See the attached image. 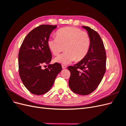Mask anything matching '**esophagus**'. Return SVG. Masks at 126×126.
Returning <instances> with one entry per match:
<instances>
[{
    "mask_svg": "<svg viewBox=\"0 0 126 126\" xmlns=\"http://www.w3.org/2000/svg\"><path fill=\"white\" fill-rule=\"evenodd\" d=\"M62 68H63V69H66V68H67V66H65V65H62Z\"/></svg>",
    "mask_w": 126,
    "mask_h": 126,
    "instance_id": "1",
    "label": "esophagus"
}]
</instances>
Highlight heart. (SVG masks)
<instances>
[{"mask_svg":"<svg viewBox=\"0 0 126 126\" xmlns=\"http://www.w3.org/2000/svg\"><path fill=\"white\" fill-rule=\"evenodd\" d=\"M56 37L49 38L47 45L54 55H58L64 49L66 51L54 59L56 63L69 64L76 59L85 58L89 51L90 40L86 32L74 27H65L58 30Z\"/></svg>","mask_w":126,"mask_h":126,"instance_id":"1","label":"heart"}]
</instances>
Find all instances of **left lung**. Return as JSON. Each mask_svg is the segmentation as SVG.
I'll use <instances>...</instances> for the list:
<instances>
[{"instance_id": "1", "label": "left lung", "mask_w": 126, "mask_h": 126, "mask_svg": "<svg viewBox=\"0 0 126 126\" xmlns=\"http://www.w3.org/2000/svg\"><path fill=\"white\" fill-rule=\"evenodd\" d=\"M89 35L90 44L87 55L74 66L68 69L71 75L69 86L74 93L87 95L96 89L106 72V55L99 35L89 27L82 26Z\"/></svg>"}]
</instances>
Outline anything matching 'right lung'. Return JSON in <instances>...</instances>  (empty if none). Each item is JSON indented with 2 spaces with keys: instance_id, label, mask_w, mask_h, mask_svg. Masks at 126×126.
<instances>
[{
  "instance_id": "obj_1",
  "label": "right lung",
  "mask_w": 126,
  "mask_h": 126,
  "mask_svg": "<svg viewBox=\"0 0 126 126\" xmlns=\"http://www.w3.org/2000/svg\"><path fill=\"white\" fill-rule=\"evenodd\" d=\"M56 25H42L30 32L24 40L18 55L19 72L22 83L36 95L47 93L54 85L62 67L60 63L49 64L52 55L47 45ZM49 64L44 70L42 66Z\"/></svg>"
}]
</instances>
